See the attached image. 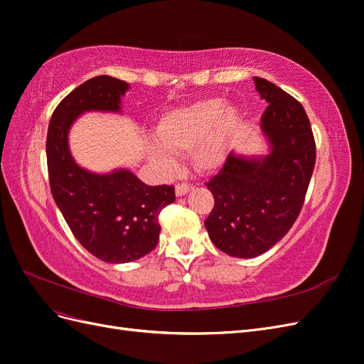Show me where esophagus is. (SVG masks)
Segmentation results:
<instances>
[{
	"instance_id": "obj_1",
	"label": "esophagus",
	"mask_w": 364,
	"mask_h": 364,
	"mask_svg": "<svg viewBox=\"0 0 364 364\" xmlns=\"http://www.w3.org/2000/svg\"><path fill=\"white\" fill-rule=\"evenodd\" d=\"M191 190H193L191 185H188V183H179V185H176V196L182 197L185 194H188Z\"/></svg>"
}]
</instances>
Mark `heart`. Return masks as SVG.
Instances as JSON below:
<instances>
[{"mask_svg":"<svg viewBox=\"0 0 364 364\" xmlns=\"http://www.w3.org/2000/svg\"><path fill=\"white\" fill-rule=\"evenodd\" d=\"M237 107L222 98H206L165 114L156 126L158 142H150L149 155L164 171L176 165L173 153L191 150L194 167L211 173L226 162L229 146L238 129Z\"/></svg>","mask_w":364,"mask_h":364,"instance_id":"heart-1","label":"heart"}]
</instances>
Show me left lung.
<instances>
[{
    "label": "left lung",
    "mask_w": 364,
    "mask_h": 364,
    "mask_svg": "<svg viewBox=\"0 0 364 364\" xmlns=\"http://www.w3.org/2000/svg\"><path fill=\"white\" fill-rule=\"evenodd\" d=\"M269 103L259 129L266 155L230 151L206 183L214 208L205 228L215 247L235 258H255L289 232L301 213L316 162L314 136L302 105L274 83L253 77Z\"/></svg>",
    "instance_id": "1"
}]
</instances>
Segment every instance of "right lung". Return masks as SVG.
I'll return each mask as SVG.
<instances>
[{"instance_id": "right-lung-1", "label": "right lung", "mask_w": 364, "mask_h": 364, "mask_svg": "<svg viewBox=\"0 0 364 364\" xmlns=\"http://www.w3.org/2000/svg\"><path fill=\"white\" fill-rule=\"evenodd\" d=\"M129 83L98 75L70 92L53 112L47 164L53 199L77 241L98 259L123 264L156 247L161 209L176 200L174 186L146 185L129 168L95 173L77 164L70 130L86 112L123 114Z\"/></svg>"}]
</instances>
